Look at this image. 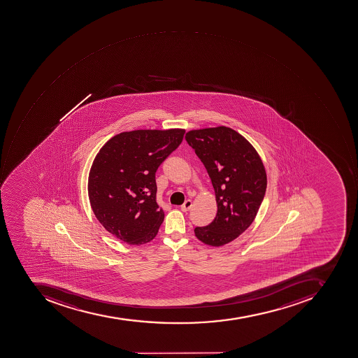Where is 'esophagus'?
I'll return each instance as SVG.
<instances>
[{"label": "esophagus", "mask_w": 358, "mask_h": 358, "mask_svg": "<svg viewBox=\"0 0 358 358\" xmlns=\"http://www.w3.org/2000/svg\"><path fill=\"white\" fill-rule=\"evenodd\" d=\"M192 200L187 199L182 206H180V209H182V211H184V213H186V211H188V210L192 208Z\"/></svg>", "instance_id": "1"}]
</instances>
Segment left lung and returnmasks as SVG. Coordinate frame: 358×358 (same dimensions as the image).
Segmentation results:
<instances>
[{"instance_id": "obj_1", "label": "left lung", "mask_w": 358, "mask_h": 358, "mask_svg": "<svg viewBox=\"0 0 358 358\" xmlns=\"http://www.w3.org/2000/svg\"><path fill=\"white\" fill-rule=\"evenodd\" d=\"M185 139L211 178L217 205L215 220L196 227L195 235L205 244L222 246L248 229L262 206L264 163L241 134L225 126L190 131Z\"/></svg>"}]
</instances>
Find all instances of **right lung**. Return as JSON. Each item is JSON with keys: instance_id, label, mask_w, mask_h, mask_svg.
I'll list each match as a JSON object with an SVG mask.
<instances>
[{"instance_id": "obj_1", "label": "right lung", "mask_w": 358, "mask_h": 358, "mask_svg": "<svg viewBox=\"0 0 358 358\" xmlns=\"http://www.w3.org/2000/svg\"><path fill=\"white\" fill-rule=\"evenodd\" d=\"M185 129H139L110 139L88 178L92 211L108 232L131 245L150 242L164 213L156 201V172L182 143Z\"/></svg>"}]
</instances>
